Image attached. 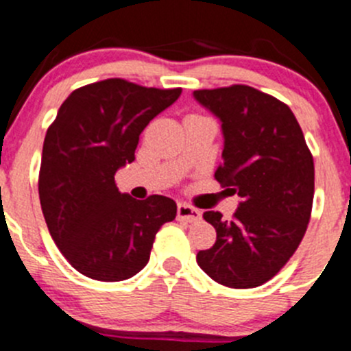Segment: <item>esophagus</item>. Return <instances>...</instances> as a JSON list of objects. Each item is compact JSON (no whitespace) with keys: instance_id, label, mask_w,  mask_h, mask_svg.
<instances>
[{"instance_id":"34e87169","label":"esophagus","mask_w":351,"mask_h":351,"mask_svg":"<svg viewBox=\"0 0 351 351\" xmlns=\"http://www.w3.org/2000/svg\"><path fill=\"white\" fill-rule=\"evenodd\" d=\"M176 215H178V220L186 221V223H195V221H199L202 218L201 211L197 208H194L191 204H185V202L178 204Z\"/></svg>"}]
</instances>
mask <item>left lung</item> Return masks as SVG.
Masks as SVG:
<instances>
[{
	"label": "left lung",
	"mask_w": 351,
	"mask_h": 351,
	"mask_svg": "<svg viewBox=\"0 0 351 351\" xmlns=\"http://www.w3.org/2000/svg\"><path fill=\"white\" fill-rule=\"evenodd\" d=\"M194 98L221 121L223 162L215 178L241 197L232 220L206 211L216 230L197 263L221 286L250 289L289 261L308 227L315 189L313 157L293 110L245 84L197 90Z\"/></svg>",
	"instance_id": "obj_1"
}]
</instances>
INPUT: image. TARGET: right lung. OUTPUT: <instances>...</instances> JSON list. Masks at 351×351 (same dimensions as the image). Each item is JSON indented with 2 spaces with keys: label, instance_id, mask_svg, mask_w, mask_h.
Segmentation results:
<instances>
[{
  "label": "right lung",
  "instance_id": "add662e5",
  "mask_svg": "<svg viewBox=\"0 0 351 351\" xmlns=\"http://www.w3.org/2000/svg\"><path fill=\"white\" fill-rule=\"evenodd\" d=\"M180 93L98 81L72 91L48 128L38 182L43 215L65 260L90 279L138 274L159 228L175 220L173 199L136 201L117 191L114 175L135 160L140 133Z\"/></svg>",
  "mask_w": 351,
  "mask_h": 351
}]
</instances>
